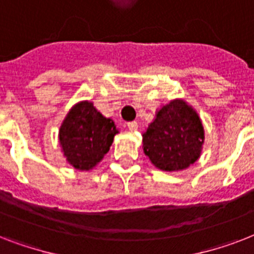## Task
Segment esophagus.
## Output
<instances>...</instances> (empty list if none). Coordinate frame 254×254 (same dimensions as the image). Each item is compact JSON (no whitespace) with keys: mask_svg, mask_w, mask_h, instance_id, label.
<instances>
[{"mask_svg":"<svg viewBox=\"0 0 254 254\" xmlns=\"http://www.w3.org/2000/svg\"><path fill=\"white\" fill-rule=\"evenodd\" d=\"M127 129L130 131H135L138 129V124L137 121H130V123H127Z\"/></svg>","mask_w":254,"mask_h":254,"instance_id":"obj_1","label":"esophagus"}]
</instances>
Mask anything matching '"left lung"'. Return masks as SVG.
I'll use <instances>...</instances> for the list:
<instances>
[{
    "label": "left lung",
    "mask_w": 254,
    "mask_h": 254,
    "mask_svg": "<svg viewBox=\"0 0 254 254\" xmlns=\"http://www.w3.org/2000/svg\"><path fill=\"white\" fill-rule=\"evenodd\" d=\"M143 151L163 171L187 169L200 157L204 130L199 116L183 100L162 107L142 134Z\"/></svg>",
    "instance_id": "8db88e82"
}]
</instances>
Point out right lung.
Listing matches in <instances>:
<instances>
[{
  "label": "right lung",
  "instance_id": "add662e5",
  "mask_svg": "<svg viewBox=\"0 0 254 254\" xmlns=\"http://www.w3.org/2000/svg\"><path fill=\"white\" fill-rule=\"evenodd\" d=\"M116 133L113 120L104 117L89 101H81L62 124L59 141L69 165L88 171L109 151Z\"/></svg>",
  "mask_w": 254,
  "mask_h": 254
}]
</instances>
